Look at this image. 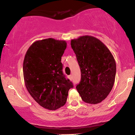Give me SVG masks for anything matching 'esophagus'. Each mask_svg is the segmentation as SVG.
Returning a JSON list of instances; mask_svg holds the SVG:
<instances>
[{
  "label": "esophagus",
  "mask_w": 135,
  "mask_h": 135,
  "mask_svg": "<svg viewBox=\"0 0 135 135\" xmlns=\"http://www.w3.org/2000/svg\"><path fill=\"white\" fill-rule=\"evenodd\" d=\"M68 78H69V79H70V80H72V79H73V76H72V75L68 76Z\"/></svg>",
  "instance_id": "1"
}]
</instances>
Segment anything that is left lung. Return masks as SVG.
Here are the masks:
<instances>
[{
    "label": "left lung",
    "mask_w": 135,
    "mask_h": 135,
    "mask_svg": "<svg viewBox=\"0 0 135 135\" xmlns=\"http://www.w3.org/2000/svg\"><path fill=\"white\" fill-rule=\"evenodd\" d=\"M71 46L81 72V80L76 89L83 101L99 104L113 87L116 70L113 56L105 44L91 36L71 39Z\"/></svg>",
    "instance_id": "8db88e82"
}]
</instances>
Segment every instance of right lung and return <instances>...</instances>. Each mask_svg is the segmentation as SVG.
I'll use <instances>...</instances> for the list:
<instances>
[{
  "label": "right lung",
  "instance_id": "1",
  "mask_svg": "<svg viewBox=\"0 0 135 135\" xmlns=\"http://www.w3.org/2000/svg\"><path fill=\"white\" fill-rule=\"evenodd\" d=\"M66 48L65 41L39 40L31 44L24 57L25 87L38 104L49 110L65 105L68 90L73 87L62 73L61 57Z\"/></svg>",
  "mask_w": 135,
  "mask_h": 135
}]
</instances>
